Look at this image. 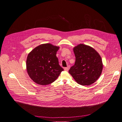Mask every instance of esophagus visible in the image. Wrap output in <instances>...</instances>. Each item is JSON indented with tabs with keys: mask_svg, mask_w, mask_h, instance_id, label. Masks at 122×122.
<instances>
[{
	"mask_svg": "<svg viewBox=\"0 0 122 122\" xmlns=\"http://www.w3.org/2000/svg\"><path fill=\"white\" fill-rule=\"evenodd\" d=\"M64 70L66 71H69V67H64Z\"/></svg>",
	"mask_w": 122,
	"mask_h": 122,
	"instance_id": "1",
	"label": "esophagus"
}]
</instances>
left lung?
<instances>
[{
	"instance_id": "left-lung-1",
	"label": "left lung",
	"mask_w": 122,
	"mask_h": 122,
	"mask_svg": "<svg viewBox=\"0 0 122 122\" xmlns=\"http://www.w3.org/2000/svg\"><path fill=\"white\" fill-rule=\"evenodd\" d=\"M73 51L75 62L69 73L78 84L90 85L98 80L102 71L101 56L94 48L83 44L73 48Z\"/></svg>"
}]
</instances>
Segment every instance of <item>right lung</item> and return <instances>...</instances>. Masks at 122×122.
<instances>
[{
    "mask_svg": "<svg viewBox=\"0 0 122 122\" xmlns=\"http://www.w3.org/2000/svg\"><path fill=\"white\" fill-rule=\"evenodd\" d=\"M59 48L49 43L41 44L29 53L26 63L27 72L35 83L41 85L50 84L63 71L56 56Z\"/></svg>",
    "mask_w": 122,
    "mask_h": 122,
    "instance_id": "right-lung-1",
    "label": "right lung"
}]
</instances>
